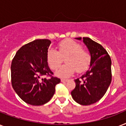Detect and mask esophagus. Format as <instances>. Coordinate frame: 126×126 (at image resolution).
I'll return each instance as SVG.
<instances>
[{"label": "esophagus", "instance_id": "34e87169", "mask_svg": "<svg viewBox=\"0 0 126 126\" xmlns=\"http://www.w3.org/2000/svg\"><path fill=\"white\" fill-rule=\"evenodd\" d=\"M68 80H69L68 79H61V81L62 82H67Z\"/></svg>", "mask_w": 126, "mask_h": 126}]
</instances>
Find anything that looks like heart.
<instances>
[{"instance_id": "b5f03b06", "label": "heart", "mask_w": 126, "mask_h": 126, "mask_svg": "<svg viewBox=\"0 0 126 126\" xmlns=\"http://www.w3.org/2000/svg\"><path fill=\"white\" fill-rule=\"evenodd\" d=\"M65 63L55 73V75L61 78H67L77 71L81 73L88 69L91 63V55L83 49V46L79 42L71 39H65L58 44V51L50 48L46 53V60L49 68L56 70L63 63Z\"/></svg>"}]
</instances>
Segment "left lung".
I'll return each mask as SVG.
<instances>
[{
    "label": "left lung",
    "instance_id": "8db88e82",
    "mask_svg": "<svg viewBox=\"0 0 126 126\" xmlns=\"http://www.w3.org/2000/svg\"><path fill=\"white\" fill-rule=\"evenodd\" d=\"M77 39L81 40V37ZM83 42L90 52V68L80 78L75 80L76 87L71 92V95L78 103L90 105L103 97L110 84L111 59L100 44L88 37H84Z\"/></svg>",
    "mask_w": 126,
    "mask_h": 126
}]
</instances>
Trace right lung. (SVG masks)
I'll use <instances>...</instances> for the list:
<instances>
[{
  "mask_svg": "<svg viewBox=\"0 0 126 126\" xmlns=\"http://www.w3.org/2000/svg\"><path fill=\"white\" fill-rule=\"evenodd\" d=\"M50 44L48 39L29 42L19 48L12 61V86L19 97L31 105L47 103L55 93V86L61 82L53 77L47 65L46 53Z\"/></svg>",
  "mask_w": 126,
  "mask_h": 126,
  "instance_id": "add662e5",
  "label": "right lung"
}]
</instances>
